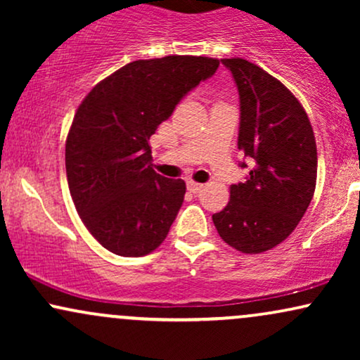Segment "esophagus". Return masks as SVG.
Wrapping results in <instances>:
<instances>
[{"label": "esophagus", "mask_w": 360, "mask_h": 360, "mask_svg": "<svg viewBox=\"0 0 360 360\" xmlns=\"http://www.w3.org/2000/svg\"><path fill=\"white\" fill-rule=\"evenodd\" d=\"M205 186L203 184H198V183H193V181H189L188 183V191L193 193V194H198L201 193V189H203Z\"/></svg>", "instance_id": "esophagus-1"}]
</instances>
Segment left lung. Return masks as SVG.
<instances>
[{
	"instance_id": "1",
	"label": "left lung",
	"mask_w": 360,
	"mask_h": 360,
	"mask_svg": "<svg viewBox=\"0 0 360 360\" xmlns=\"http://www.w3.org/2000/svg\"><path fill=\"white\" fill-rule=\"evenodd\" d=\"M240 100L238 150L252 167L232 184L230 201L213 223L243 254H260L286 240L311 203L316 143L307 111L283 82L245 59H221ZM240 167H247L240 162Z\"/></svg>"
}]
</instances>
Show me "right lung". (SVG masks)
<instances>
[{"label":"right lung","instance_id":"right-lung-1","mask_svg":"<svg viewBox=\"0 0 360 360\" xmlns=\"http://www.w3.org/2000/svg\"><path fill=\"white\" fill-rule=\"evenodd\" d=\"M218 65L194 56L135 60L82 100L65 140V172L82 223L105 249L142 257L167 237L186 183L152 169L148 140Z\"/></svg>","mask_w":360,"mask_h":360}]
</instances>
